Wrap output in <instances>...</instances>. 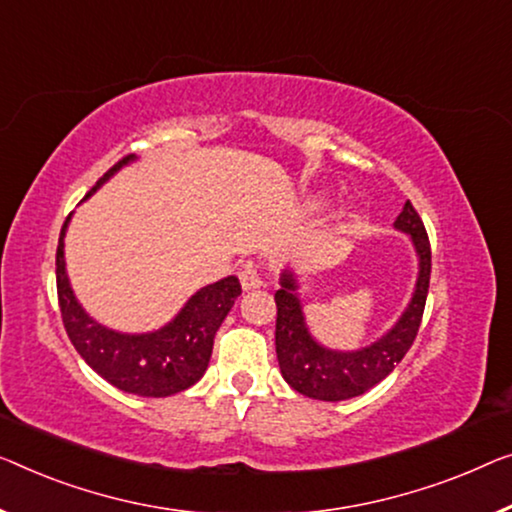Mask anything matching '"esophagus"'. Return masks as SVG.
Returning <instances> with one entry per match:
<instances>
[{
    "label": "esophagus",
    "mask_w": 512,
    "mask_h": 512,
    "mask_svg": "<svg viewBox=\"0 0 512 512\" xmlns=\"http://www.w3.org/2000/svg\"><path fill=\"white\" fill-rule=\"evenodd\" d=\"M239 280H241L243 292H253V289L262 287V276H259L257 266H253V264L243 266V269L239 271Z\"/></svg>",
    "instance_id": "obj_1"
}]
</instances>
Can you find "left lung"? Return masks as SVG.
<instances>
[{"label":"left lung","instance_id":"obj_1","mask_svg":"<svg viewBox=\"0 0 512 512\" xmlns=\"http://www.w3.org/2000/svg\"><path fill=\"white\" fill-rule=\"evenodd\" d=\"M393 227L409 234L411 246H414L418 257V278L411 301L398 322L368 347L354 349V352H338V349L319 345L305 324L299 299V280H296L292 269L280 273V289L276 292V354L282 377L305 398L340 402L363 395L372 386H377L381 379L391 375L395 365L414 345L423 319L427 287H430V241H427L421 216L411 207L409 200L404 202L402 213L395 218Z\"/></svg>","mask_w":512,"mask_h":512}]
</instances>
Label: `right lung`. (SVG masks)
I'll return each mask as SVG.
<instances>
[{
	"instance_id": "add662e5",
	"label": "right lung",
	"mask_w": 512,
	"mask_h": 512,
	"mask_svg": "<svg viewBox=\"0 0 512 512\" xmlns=\"http://www.w3.org/2000/svg\"><path fill=\"white\" fill-rule=\"evenodd\" d=\"M133 160V154L121 158L112 170L96 181L87 197ZM68 223H71V216L61 227L57 246L59 308L68 338L89 368L105 381H110L112 386H117L119 391L142 395V398H167V395L186 391L195 381H200L209 368L216 331L227 312L232 310L236 296L241 294L239 278L227 276L213 285L197 289L177 312V317L156 331H114L87 315V310L75 299L64 259Z\"/></svg>"
}]
</instances>
